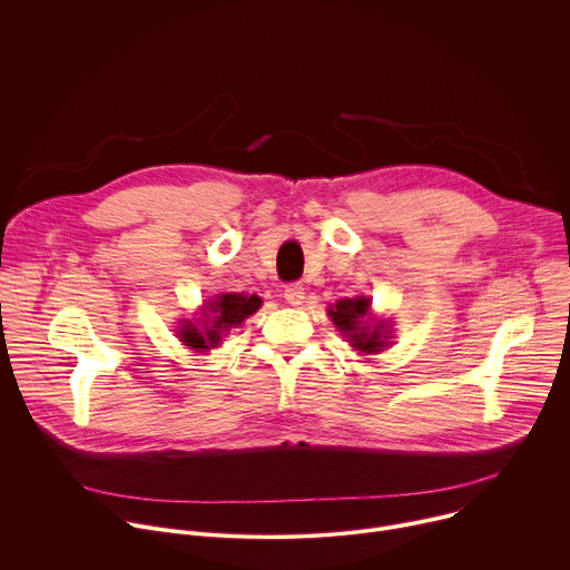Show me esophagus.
<instances>
[{
  "label": "esophagus",
  "instance_id": "1",
  "mask_svg": "<svg viewBox=\"0 0 570 570\" xmlns=\"http://www.w3.org/2000/svg\"><path fill=\"white\" fill-rule=\"evenodd\" d=\"M284 297H286V302L293 304V306L302 304V299H304V286H302V284H288V286L284 288Z\"/></svg>",
  "mask_w": 570,
  "mask_h": 570
}]
</instances>
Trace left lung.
Returning <instances> with one entry per match:
<instances>
[{"label": "left lung", "instance_id": "8db88e82", "mask_svg": "<svg viewBox=\"0 0 570 570\" xmlns=\"http://www.w3.org/2000/svg\"><path fill=\"white\" fill-rule=\"evenodd\" d=\"M330 315L334 320L336 327L341 332H345V336L350 338V343L367 354L381 352L385 347V338L383 336L385 327L383 324H367L363 322L365 315H370V299L365 297H356V299H341L336 306L330 308Z\"/></svg>", "mask_w": 570, "mask_h": 570}]
</instances>
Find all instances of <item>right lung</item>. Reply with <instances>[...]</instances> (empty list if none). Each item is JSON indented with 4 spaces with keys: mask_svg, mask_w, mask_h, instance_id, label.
I'll return each instance as SVG.
<instances>
[{
    "mask_svg": "<svg viewBox=\"0 0 570 570\" xmlns=\"http://www.w3.org/2000/svg\"><path fill=\"white\" fill-rule=\"evenodd\" d=\"M262 306V299L257 295H236L225 293L218 297V302L209 304V311L214 313V320H205V330H196V324H185L180 338L191 350H209L216 347L220 336L229 332L236 324H240L248 315H253Z\"/></svg>",
    "mask_w": 570,
    "mask_h": 570,
    "instance_id": "obj_1",
    "label": "right lung"
}]
</instances>
